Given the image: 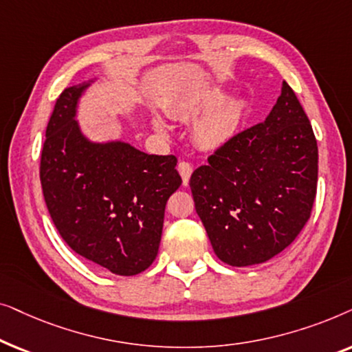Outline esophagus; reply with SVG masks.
Wrapping results in <instances>:
<instances>
[{"label":"esophagus","mask_w":352,"mask_h":352,"mask_svg":"<svg viewBox=\"0 0 352 352\" xmlns=\"http://www.w3.org/2000/svg\"><path fill=\"white\" fill-rule=\"evenodd\" d=\"M177 171H179V175L182 177V184L187 186L189 184V179H190V175H192V165L189 162H179L177 163Z\"/></svg>","instance_id":"34e87169"}]
</instances>
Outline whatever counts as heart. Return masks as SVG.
Here are the masks:
<instances>
[{
	"mask_svg": "<svg viewBox=\"0 0 352 352\" xmlns=\"http://www.w3.org/2000/svg\"><path fill=\"white\" fill-rule=\"evenodd\" d=\"M223 89L214 88L201 93L195 98L186 100L181 105V113L184 117L195 118L206 113L195 124L194 138L200 147L214 151L228 144L237 134L242 124L245 113V102L242 99H228ZM153 126L157 131L166 134L170 131V124L162 117H155Z\"/></svg>",
	"mask_w": 352,
	"mask_h": 352,
	"instance_id": "1",
	"label": "heart"
}]
</instances>
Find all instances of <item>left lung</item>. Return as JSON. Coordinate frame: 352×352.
<instances>
[{
  "mask_svg": "<svg viewBox=\"0 0 352 352\" xmlns=\"http://www.w3.org/2000/svg\"><path fill=\"white\" fill-rule=\"evenodd\" d=\"M317 141L293 89L263 123L235 134L192 173L197 214L229 266L266 263L298 237L317 190Z\"/></svg>",
  "mask_w": 352,
  "mask_h": 352,
  "instance_id": "8db88e82",
  "label": "left lung"
}]
</instances>
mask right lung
<instances>
[{"instance_id": "right-lung-1", "label": "right lung", "mask_w": 352, "mask_h": 352, "mask_svg": "<svg viewBox=\"0 0 352 352\" xmlns=\"http://www.w3.org/2000/svg\"><path fill=\"white\" fill-rule=\"evenodd\" d=\"M91 83L65 88L54 105L41 152L43 195L75 253L117 276H136L157 258L166 201L182 182L177 158L89 141L75 117Z\"/></svg>"}]
</instances>
